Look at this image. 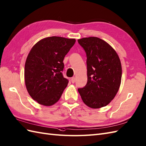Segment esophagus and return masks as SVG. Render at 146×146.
Returning <instances> with one entry per match:
<instances>
[{
	"mask_svg": "<svg viewBox=\"0 0 146 146\" xmlns=\"http://www.w3.org/2000/svg\"><path fill=\"white\" fill-rule=\"evenodd\" d=\"M71 81H72V83H74V82H75V78H74V77L72 78V79H71Z\"/></svg>",
	"mask_w": 146,
	"mask_h": 146,
	"instance_id": "esophagus-1",
	"label": "esophagus"
}]
</instances>
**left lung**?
<instances>
[{"mask_svg":"<svg viewBox=\"0 0 146 146\" xmlns=\"http://www.w3.org/2000/svg\"><path fill=\"white\" fill-rule=\"evenodd\" d=\"M87 57L88 82L78 89L83 102L92 109L107 106L117 94L121 80V65L117 52L97 37L78 40Z\"/></svg>","mask_w":146,"mask_h":146,"instance_id":"8db88e82","label":"left lung"}]
</instances>
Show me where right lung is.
Segmentation results:
<instances>
[{"mask_svg": "<svg viewBox=\"0 0 146 146\" xmlns=\"http://www.w3.org/2000/svg\"><path fill=\"white\" fill-rule=\"evenodd\" d=\"M75 39L52 36L32 47L25 66V81L29 94L41 105L50 106L60 98L68 83L63 77V59Z\"/></svg>", "mask_w": 146, "mask_h": 146, "instance_id": "obj_1", "label": "right lung"}]
</instances>
